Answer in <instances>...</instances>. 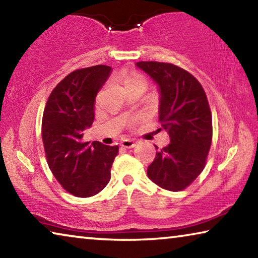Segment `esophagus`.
I'll return each instance as SVG.
<instances>
[{
	"label": "esophagus",
	"instance_id": "obj_1",
	"mask_svg": "<svg viewBox=\"0 0 258 258\" xmlns=\"http://www.w3.org/2000/svg\"><path fill=\"white\" fill-rule=\"evenodd\" d=\"M120 146L124 147V148H127V149H130V148H133V147L137 146V142L133 141V140L126 139V140H124V141L120 142Z\"/></svg>",
	"mask_w": 258,
	"mask_h": 258
}]
</instances>
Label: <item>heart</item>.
<instances>
[{"label": "heart", "mask_w": 258, "mask_h": 258, "mask_svg": "<svg viewBox=\"0 0 258 258\" xmlns=\"http://www.w3.org/2000/svg\"><path fill=\"white\" fill-rule=\"evenodd\" d=\"M120 84L123 86L125 92L130 90H140L145 92V90L147 89L146 78L137 72H131L121 76Z\"/></svg>", "instance_id": "heart-1"}]
</instances>
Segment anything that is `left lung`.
<instances>
[{
  "label": "left lung",
  "mask_w": 258,
  "mask_h": 258,
  "mask_svg": "<svg viewBox=\"0 0 258 258\" xmlns=\"http://www.w3.org/2000/svg\"><path fill=\"white\" fill-rule=\"evenodd\" d=\"M135 66L158 86L159 120L171 140L156 152L148 166V177L165 190L181 191L203 172L212 145V112L206 93L190 73L175 64L140 61Z\"/></svg>",
  "instance_id": "obj_1"
}]
</instances>
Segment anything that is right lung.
<instances>
[{"mask_svg": "<svg viewBox=\"0 0 258 258\" xmlns=\"http://www.w3.org/2000/svg\"><path fill=\"white\" fill-rule=\"evenodd\" d=\"M111 67L78 69L52 91L43 113L42 139L49 167L63 189L76 197L99 194L110 181L118 146L83 142V131L94 120L95 97Z\"/></svg>", "mask_w": 258, "mask_h": 258, "instance_id": "1", "label": "right lung"}]
</instances>
